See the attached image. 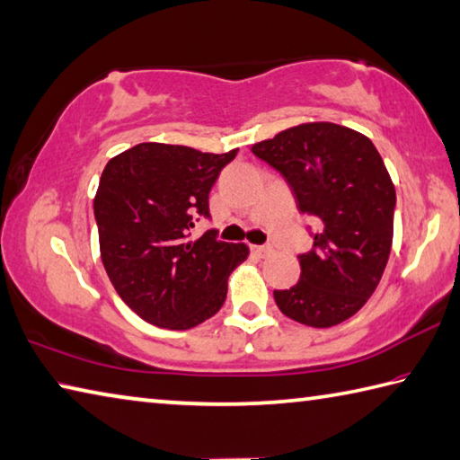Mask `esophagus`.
Segmentation results:
<instances>
[{
    "label": "esophagus",
    "mask_w": 460,
    "mask_h": 460,
    "mask_svg": "<svg viewBox=\"0 0 460 460\" xmlns=\"http://www.w3.org/2000/svg\"><path fill=\"white\" fill-rule=\"evenodd\" d=\"M252 252L255 253V255H259V257H267L270 255L273 249L271 247H267V245H252Z\"/></svg>",
    "instance_id": "obj_1"
}]
</instances>
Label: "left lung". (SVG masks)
Listing matches in <instances>:
<instances>
[{"mask_svg":"<svg viewBox=\"0 0 460 460\" xmlns=\"http://www.w3.org/2000/svg\"><path fill=\"white\" fill-rule=\"evenodd\" d=\"M252 150L288 179L302 213L320 219L299 281L273 291L275 304L312 328L349 320L378 288L394 235L396 190L380 153L333 122L297 124Z\"/></svg>","mask_w":460,"mask_h":460,"instance_id":"obj_1","label":"left lung"}]
</instances>
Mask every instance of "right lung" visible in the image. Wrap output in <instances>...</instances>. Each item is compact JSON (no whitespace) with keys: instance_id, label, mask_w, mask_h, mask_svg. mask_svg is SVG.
I'll return each instance as SVG.
<instances>
[{"instance_id":"1","label":"right lung","mask_w":460,"mask_h":460,"mask_svg":"<svg viewBox=\"0 0 460 460\" xmlns=\"http://www.w3.org/2000/svg\"><path fill=\"white\" fill-rule=\"evenodd\" d=\"M237 148L223 155L140 143L112 156L94 197L100 257L116 294L145 322L189 330L221 310L231 271L249 255L207 231L190 239L197 215Z\"/></svg>"}]
</instances>
